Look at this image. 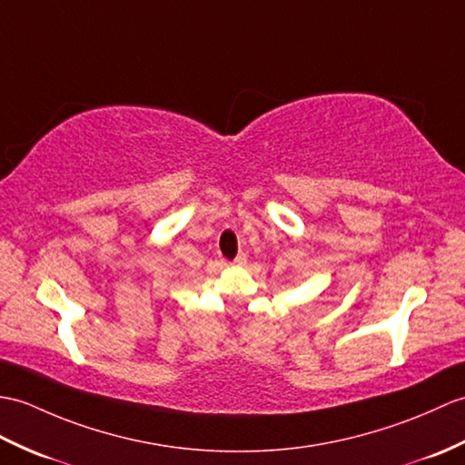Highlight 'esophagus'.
<instances>
[{
  "label": "esophagus",
  "mask_w": 465,
  "mask_h": 465,
  "mask_svg": "<svg viewBox=\"0 0 465 465\" xmlns=\"http://www.w3.org/2000/svg\"><path fill=\"white\" fill-rule=\"evenodd\" d=\"M245 263H247V257L245 255H237L233 259V265H245Z\"/></svg>",
  "instance_id": "1"
}]
</instances>
